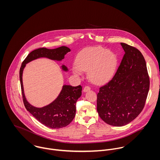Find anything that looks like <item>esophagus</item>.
Segmentation results:
<instances>
[{
    "label": "esophagus",
    "mask_w": 160,
    "mask_h": 160,
    "mask_svg": "<svg viewBox=\"0 0 160 160\" xmlns=\"http://www.w3.org/2000/svg\"><path fill=\"white\" fill-rule=\"evenodd\" d=\"M90 90V87L89 86H88V85H85V86L83 87V92H87V91Z\"/></svg>",
    "instance_id": "1"
}]
</instances>
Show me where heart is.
<instances>
[{
  "instance_id": "heart-1",
  "label": "heart",
  "mask_w": 160,
  "mask_h": 160,
  "mask_svg": "<svg viewBox=\"0 0 160 160\" xmlns=\"http://www.w3.org/2000/svg\"><path fill=\"white\" fill-rule=\"evenodd\" d=\"M117 61V56L112 51L99 46L90 47L78 53L72 70L74 74L79 75L82 70H88L89 78L94 82L101 83L111 77Z\"/></svg>"
}]
</instances>
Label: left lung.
Here are the masks:
<instances>
[{
    "label": "left lung",
    "mask_w": 160,
    "mask_h": 160,
    "mask_svg": "<svg viewBox=\"0 0 160 160\" xmlns=\"http://www.w3.org/2000/svg\"><path fill=\"white\" fill-rule=\"evenodd\" d=\"M125 53L115 74L99 87L97 111L107 124L124 126L142 111L149 89L145 59L137 48L121 43Z\"/></svg>",
    "instance_id": "left-lung-1"
}]
</instances>
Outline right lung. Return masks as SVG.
Wrapping results in <instances>:
<instances>
[{
  "instance_id": "obj_1",
  "label": "right lung",
  "mask_w": 160,
  "mask_h": 160,
  "mask_svg": "<svg viewBox=\"0 0 160 160\" xmlns=\"http://www.w3.org/2000/svg\"><path fill=\"white\" fill-rule=\"evenodd\" d=\"M70 49L62 46L54 49L45 48L32 51L22 61L19 70V80L22 92V101L28 111L41 123L49 128H60L69 125L73 120L76 114V102L82 95L81 85L72 87L64 85L58 98L49 105L41 108H35L30 104L24 95L22 82V73L27 63L39 58H48L52 60L61 61ZM62 69L67 71V68L62 66Z\"/></svg>"
}]
</instances>
